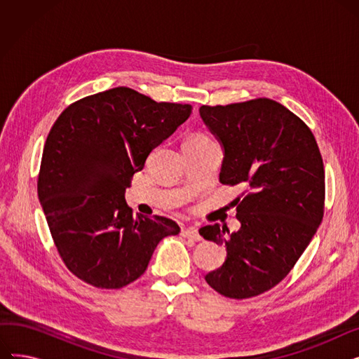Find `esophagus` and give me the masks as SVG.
<instances>
[{
    "instance_id": "esophagus-1",
    "label": "esophagus",
    "mask_w": 359,
    "mask_h": 359,
    "mask_svg": "<svg viewBox=\"0 0 359 359\" xmlns=\"http://www.w3.org/2000/svg\"><path fill=\"white\" fill-rule=\"evenodd\" d=\"M182 236L186 237V238H191V240H195V241H201L202 237L199 236L198 230L195 227H187V229H183L182 230Z\"/></svg>"
}]
</instances>
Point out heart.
I'll use <instances>...</instances> for the list:
<instances>
[{
  "instance_id": "b5f03b06",
  "label": "heart",
  "mask_w": 359,
  "mask_h": 359,
  "mask_svg": "<svg viewBox=\"0 0 359 359\" xmlns=\"http://www.w3.org/2000/svg\"><path fill=\"white\" fill-rule=\"evenodd\" d=\"M212 140L208 134H205V132H194L189 137L184 140V145H195V144H203L206 141Z\"/></svg>"
}]
</instances>
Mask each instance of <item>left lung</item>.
<instances>
[{
    "instance_id": "obj_1",
    "label": "left lung",
    "mask_w": 359,
    "mask_h": 359,
    "mask_svg": "<svg viewBox=\"0 0 359 359\" xmlns=\"http://www.w3.org/2000/svg\"><path fill=\"white\" fill-rule=\"evenodd\" d=\"M199 113L225 151L219 182L244 187L233 201L238 231L199 230L227 252L205 280L227 298L257 297L292 271L323 219V158L304 121L272 99L203 104Z\"/></svg>"
}]
</instances>
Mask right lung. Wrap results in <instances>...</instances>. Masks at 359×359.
Masks as SVG:
<instances>
[{"instance_id": "right-lung-1", "label": "right lung", "mask_w": 359, "mask_h": 359, "mask_svg": "<svg viewBox=\"0 0 359 359\" xmlns=\"http://www.w3.org/2000/svg\"><path fill=\"white\" fill-rule=\"evenodd\" d=\"M191 111V104L116 87L71 103L55 121L37 196L64 265L86 284L126 287L145 272L160 240L180 233L170 218L134 217L125 191Z\"/></svg>"}]
</instances>
